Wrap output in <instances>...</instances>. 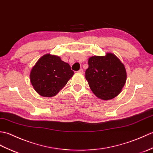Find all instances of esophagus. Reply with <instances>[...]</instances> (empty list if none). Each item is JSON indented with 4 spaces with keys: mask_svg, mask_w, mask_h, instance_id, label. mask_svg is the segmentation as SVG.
Here are the masks:
<instances>
[{
    "mask_svg": "<svg viewBox=\"0 0 153 153\" xmlns=\"http://www.w3.org/2000/svg\"><path fill=\"white\" fill-rule=\"evenodd\" d=\"M78 73H79L80 74H83L84 73V71L82 69H80L79 71H78Z\"/></svg>",
    "mask_w": 153,
    "mask_h": 153,
    "instance_id": "obj_1",
    "label": "esophagus"
}]
</instances>
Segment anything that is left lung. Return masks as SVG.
<instances>
[{"instance_id": "obj_1", "label": "left lung", "mask_w": 153, "mask_h": 153, "mask_svg": "<svg viewBox=\"0 0 153 153\" xmlns=\"http://www.w3.org/2000/svg\"><path fill=\"white\" fill-rule=\"evenodd\" d=\"M86 79L91 91L103 100L117 96L126 81V71L123 63L113 53L93 56L88 59Z\"/></svg>"}]
</instances>
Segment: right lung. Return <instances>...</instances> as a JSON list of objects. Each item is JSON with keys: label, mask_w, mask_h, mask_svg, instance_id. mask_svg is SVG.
<instances>
[{"label": "right lung", "mask_w": 153, "mask_h": 153, "mask_svg": "<svg viewBox=\"0 0 153 153\" xmlns=\"http://www.w3.org/2000/svg\"><path fill=\"white\" fill-rule=\"evenodd\" d=\"M74 74L70 65L58 56L46 54L33 67L30 80L37 93L43 97H52L65 86Z\"/></svg>", "instance_id": "1"}]
</instances>
